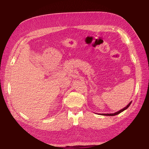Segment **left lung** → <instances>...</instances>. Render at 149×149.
Instances as JSON below:
<instances>
[{
    "label": "left lung",
    "instance_id": "8db88e82",
    "mask_svg": "<svg viewBox=\"0 0 149 149\" xmlns=\"http://www.w3.org/2000/svg\"><path fill=\"white\" fill-rule=\"evenodd\" d=\"M131 103H132V102H130L129 104H128L127 106H126V107H125V108H123V109H122V110H120V111H118V112H115V113H114V114H102V115H103V116H115V115H117V114H120V113H121V112H122L123 111H124L125 110H126L127 109V108L130 107V104H131Z\"/></svg>",
    "mask_w": 149,
    "mask_h": 149
}]
</instances>
